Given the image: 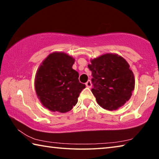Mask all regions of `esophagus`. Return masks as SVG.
Masks as SVG:
<instances>
[{
  "instance_id": "esophagus-1",
  "label": "esophagus",
  "mask_w": 159,
  "mask_h": 159,
  "mask_svg": "<svg viewBox=\"0 0 159 159\" xmlns=\"http://www.w3.org/2000/svg\"><path fill=\"white\" fill-rule=\"evenodd\" d=\"M85 85L87 86L88 88H91V87H92V82H91V80H88V81L85 83Z\"/></svg>"
}]
</instances>
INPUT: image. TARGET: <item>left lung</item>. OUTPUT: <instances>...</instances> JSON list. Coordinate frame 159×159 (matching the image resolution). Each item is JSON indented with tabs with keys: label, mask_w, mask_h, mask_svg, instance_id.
<instances>
[{
	"label": "left lung",
	"mask_w": 159,
	"mask_h": 159,
	"mask_svg": "<svg viewBox=\"0 0 159 159\" xmlns=\"http://www.w3.org/2000/svg\"><path fill=\"white\" fill-rule=\"evenodd\" d=\"M93 94L99 106L109 111L121 107L130 99L134 88V77L124 58L107 53L91 59Z\"/></svg>",
	"instance_id": "8db88e82"
}]
</instances>
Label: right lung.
I'll use <instances>...</instances> for the list:
<instances>
[{
	"label": "right lung",
	"instance_id": "right-lung-1",
	"mask_svg": "<svg viewBox=\"0 0 159 159\" xmlns=\"http://www.w3.org/2000/svg\"><path fill=\"white\" fill-rule=\"evenodd\" d=\"M75 60L62 52L50 53L42 61L35 76V90L43 106L53 112L66 113L73 109L85 85L72 69Z\"/></svg>",
	"mask_w": 159,
	"mask_h": 159
}]
</instances>
